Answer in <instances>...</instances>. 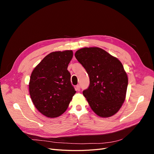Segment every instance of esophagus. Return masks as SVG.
<instances>
[{
    "label": "esophagus",
    "instance_id": "esophagus-1",
    "mask_svg": "<svg viewBox=\"0 0 154 154\" xmlns=\"http://www.w3.org/2000/svg\"><path fill=\"white\" fill-rule=\"evenodd\" d=\"M76 91H80V85H77L76 86Z\"/></svg>",
    "mask_w": 154,
    "mask_h": 154
}]
</instances>
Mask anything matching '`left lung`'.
Here are the masks:
<instances>
[{
  "label": "left lung",
  "mask_w": 154,
  "mask_h": 154,
  "mask_svg": "<svg viewBox=\"0 0 154 154\" xmlns=\"http://www.w3.org/2000/svg\"><path fill=\"white\" fill-rule=\"evenodd\" d=\"M75 57L89 76V86L83 94L92 110L102 118L117 113L124 103L128 86L122 62L99 48L79 49Z\"/></svg>",
  "instance_id": "left-lung-1"
}]
</instances>
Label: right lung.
I'll use <instances>...</instances> for the list:
<instances>
[{
  "label": "right lung",
  "mask_w": 154,
  "mask_h": 154,
  "mask_svg": "<svg viewBox=\"0 0 154 154\" xmlns=\"http://www.w3.org/2000/svg\"><path fill=\"white\" fill-rule=\"evenodd\" d=\"M71 50L51 53L37 65L30 77L29 89L34 105L48 118H57L67 109L76 93L68 65Z\"/></svg>",
  "instance_id": "right-lung-1"
}]
</instances>
